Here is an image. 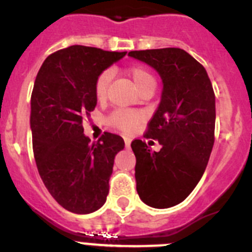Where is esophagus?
Here are the masks:
<instances>
[{
    "label": "esophagus",
    "mask_w": 252,
    "mask_h": 252,
    "mask_svg": "<svg viewBox=\"0 0 252 252\" xmlns=\"http://www.w3.org/2000/svg\"><path fill=\"white\" fill-rule=\"evenodd\" d=\"M125 146H126V148H128V146H130V144H131V139L130 137H125Z\"/></svg>",
    "instance_id": "esophagus-1"
}]
</instances>
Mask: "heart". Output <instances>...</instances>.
<instances>
[{"mask_svg":"<svg viewBox=\"0 0 252 252\" xmlns=\"http://www.w3.org/2000/svg\"><path fill=\"white\" fill-rule=\"evenodd\" d=\"M128 75L132 79V83L135 84V87L139 90V92H141L146 87L155 84L150 72L148 69L142 68V66H132V68H130L128 69ZM111 79H112V72L111 70H104L95 79L94 95L98 101H103L106 98ZM141 113L136 112V111L117 110L110 116L108 122H110L111 126L120 128L124 132H131V131L137 127V125L141 122Z\"/></svg>","mask_w":252,"mask_h":252,"instance_id":"b5f03b06","label":"heart"}]
</instances>
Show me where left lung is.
Here are the masks:
<instances>
[{"instance_id": "obj_1", "label": "left lung", "mask_w": 252, "mask_h": 252, "mask_svg": "<svg viewBox=\"0 0 252 252\" xmlns=\"http://www.w3.org/2000/svg\"><path fill=\"white\" fill-rule=\"evenodd\" d=\"M128 57L155 69L162 82L161 99L145 135L161 149L151 151L141 140L131 142L137 194L153 208H169L192 193L206 170L215 144V92L204 66L183 49L130 51Z\"/></svg>"}]
</instances>
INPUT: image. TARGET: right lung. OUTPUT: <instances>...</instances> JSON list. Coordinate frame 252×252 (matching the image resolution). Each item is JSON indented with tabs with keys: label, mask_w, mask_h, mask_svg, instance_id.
<instances>
[{
	"label": "right lung",
	"mask_w": 252,
	"mask_h": 252,
	"mask_svg": "<svg viewBox=\"0 0 252 252\" xmlns=\"http://www.w3.org/2000/svg\"><path fill=\"white\" fill-rule=\"evenodd\" d=\"M125 55L69 46L49 55L35 79L30 113L35 161L49 193L69 212L88 215L106 202L124 139L104 132L91 142L82 122L97 104L95 79Z\"/></svg>",
	"instance_id": "obj_1"
}]
</instances>
